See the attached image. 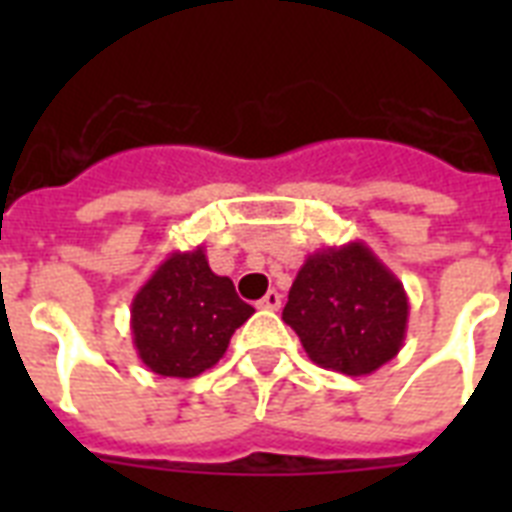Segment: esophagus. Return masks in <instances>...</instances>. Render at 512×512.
<instances>
[{"mask_svg":"<svg viewBox=\"0 0 512 512\" xmlns=\"http://www.w3.org/2000/svg\"><path fill=\"white\" fill-rule=\"evenodd\" d=\"M260 308H265V311H279L281 308V295L276 292V289H271V292H265V297L260 300Z\"/></svg>","mask_w":512,"mask_h":512,"instance_id":"34e87169","label":"esophagus"}]
</instances>
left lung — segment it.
<instances>
[{"label": "left lung", "instance_id": "obj_1", "mask_svg": "<svg viewBox=\"0 0 512 512\" xmlns=\"http://www.w3.org/2000/svg\"><path fill=\"white\" fill-rule=\"evenodd\" d=\"M281 319L295 329L313 364L364 377L398 356L409 297L364 241H350L305 257Z\"/></svg>", "mask_w": 512, "mask_h": 512}]
</instances>
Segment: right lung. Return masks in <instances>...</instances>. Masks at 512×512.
<instances>
[{
    "label": "right lung",
    "mask_w": 512,
    "mask_h": 512,
    "mask_svg": "<svg viewBox=\"0 0 512 512\" xmlns=\"http://www.w3.org/2000/svg\"><path fill=\"white\" fill-rule=\"evenodd\" d=\"M252 313L233 281L212 273L204 247L170 252L132 297V342L151 372L188 380L223 358Z\"/></svg>",
    "instance_id": "add662e5"
}]
</instances>
